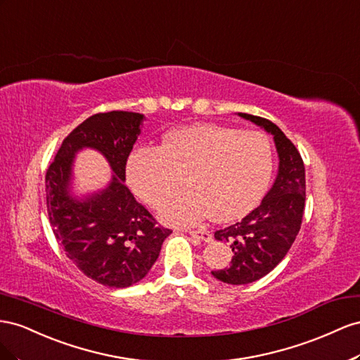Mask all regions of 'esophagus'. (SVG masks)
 <instances>
[{
	"label": "esophagus",
	"mask_w": 360,
	"mask_h": 360,
	"mask_svg": "<svg viewBox=\"0 0 360 360\" xmlns=\"http://www.w3.org/2000/svg\"><path fill=\"white\" fill-rule=\"evenodd\" d=\"M188 233L191 235V237H194V238H199V240H202V241H205V243H211V241H212V235H211V232H210V231H207V229L188 231Z\"/></svg>",
	"instance_id": "1"
}]
</instances>
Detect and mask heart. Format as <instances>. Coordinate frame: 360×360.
<instances>
[{
	"label": "heart",
	"instance_id": "b5f03b06",
	"mask_svg": "<svg viewBox=\"0 0 360 360\" xmlns=\"http://www.w3.org/2000/svg\"><path fill=\"white\" fill-rule=\"evenodd\" d=\"M270 141L261 132L215 123L172 129L157 148H140L127 164L129 186L150 207L190 188L160 211L162 221L191 226L210 215L232 221L250 212L269 186Z\"/></svg>",
	"mask_w": 360,
	"mask_h": 360
}]
</instances>
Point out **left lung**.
I'll list each match as a JSON object with an SVG mask.
<instances>
[{"label": "left lung", "mask_w": 360, "mask_h": 360, "mask_svg": "<svg viewBox=\"0 0 360 360\" xmlns=\"http://www.w3.org/2000/svg\"><path fill=\"white\" fill-rule=\"evenodd\" d=\"M238 116L273 136L279 170L258 208L214 233L215 240L231 243L233 256L229 266L211 273L231 285L259 281L285 258L300 231L306 199L304 164L292 141L270 120L248 112H238Z\"/></svg>", "instance_id": "obj_1"}]
</instances>
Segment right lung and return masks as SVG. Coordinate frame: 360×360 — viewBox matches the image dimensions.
I'll use <instances>...</instances> for the list:
<instances>
[{
    "label": "right lung",
    "instance_id": "add662e5",
    "mask_svg": "<svg viewBox=\"0 0 360 360\" xmlns=\"http://www.w3.org/2000/svg\"><path fill=\"white\" fill-rule=\"evenodd\" d=\"M145 116L131 111L98 112L70 132L46 170L49 223L68 258L95 282L127 288L155 264L170 229L125 186V167ZM84 147L101 151L115 173L109 186L84 200L71 196V166Z\"/></svg>",
    "mask_w": 360,
    "mask_h": 360
}]
</instances>
